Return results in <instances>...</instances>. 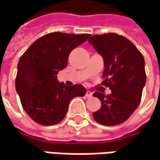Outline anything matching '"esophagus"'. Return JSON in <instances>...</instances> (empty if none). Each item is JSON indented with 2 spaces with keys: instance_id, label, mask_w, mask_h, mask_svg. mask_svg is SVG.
Instances as JSON below:
<instances>
[{
  "instance_id": "34e87169",
  "label": "esophagus",
  "mask_w": 160,
  "mask_h": 160,
  "mask_svg": "<svg viewBox=\"0 0 160 160\" xmlns=\"http://www.w3.org/2000/svg\"><path fill=\"white\" fill-rule=\"evenodd\" d=\"M92 95H93V94H92V92H91V91H89V90H88V91H87V93H86V96H87L88 98H90V97H92Z\"/></svg>"
}]
</instances>
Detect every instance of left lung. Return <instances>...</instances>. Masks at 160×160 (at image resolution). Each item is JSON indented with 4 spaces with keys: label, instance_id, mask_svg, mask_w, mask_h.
<instances>
[{
    "label": "left lung",
    "instance_id": "1",
    "mask_svg": "<svg viewBox=\"0 0 160 160\" xmlns=\"http://www.w3.org/2000/svg\"><path fill=\"white\" fill-rule=\"evenodd\" d=\"M88 41L103 58L102 84L111 90L107 96L94 93L102 106L93 117L103 125L120 124L130 117L141 101L146 83L144 56L129 39L116 33L94 35Z\"/></svg>",
    "mask_w": 160,
    "mask_h": 160
}]
</instances>
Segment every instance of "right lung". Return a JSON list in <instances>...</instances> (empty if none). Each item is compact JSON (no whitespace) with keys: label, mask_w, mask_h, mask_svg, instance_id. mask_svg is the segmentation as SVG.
I'll list each match as a JSON object with an SVG mask.
<instances>
[{"label":"right lung","mask_w":160,"mask_h":160,"mask_svg":"<svg viewBox=\"0 0 160 160\" xmlns=\"http://www.w3.org/2000/svg\"><path fill=\"white\" fill-rule=\"evenodd\" d=\"M89 34L53 32L36 40L17 65L16 89L22 106L36 122L53 125L66 117L72 99L83 96L82 85L67 87L57 74L67 65L69 54L84 43Z\"/></svg>","instance_id":"1"}]
</instances>
